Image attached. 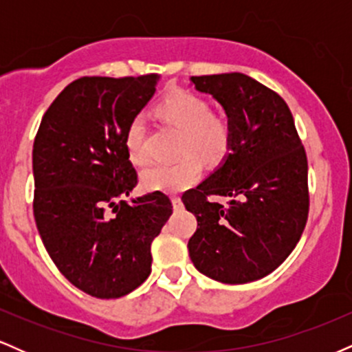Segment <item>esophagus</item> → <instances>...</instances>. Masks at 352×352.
I'll list each match as a JSON object with an SVG mask.
<instances>
[{
    "mask_svg": "<svg viewBox=\"0 0 352 352\" xmlns=\"http://www.w3.org/2000/svg\"><path fill=\"white\" fill-rule=\"evenodd\" d=\"M172 204H173V208H175V210L182 208V199H180L179 195H173L172 197Z\"/></svg>",
    "mask_w": 352,
    "mask_h": 352,
    "instance_id": "obj_1",
    "label": "esophagus"
}]
</instances>
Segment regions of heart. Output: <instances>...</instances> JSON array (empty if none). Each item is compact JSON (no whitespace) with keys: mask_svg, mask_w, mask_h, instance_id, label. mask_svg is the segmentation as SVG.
Segmentation results:
<instances>
[{"mask_svg":"<svg viewBox=\"0 0 352 352\" xmlns=\"http://www.w3.org/2000/svg\"><path fill=\"white\" fill-rule=\"evenodd\" d=\"M157 114L165 124L179 129L177 151L184 153L175 162L148 165L142 172V184L152 190L187 188L200 175V162L218 165L232 148L233 125L225 112L212 111L208 99L190 89H172L155 106ZM147 127L140 117L131 120L125 131L124 144L131 162L137 165L148 160Z\"/></svg>","mask_w":352,"mask_h":352,"instance_id":"1","label":"heart"}]
</instances>
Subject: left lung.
Returning a JSON list of instances; mask_svg holds the SVG:
<instances>
[{
	"label": "left lung",
	"instance_id": "obj_1",
	"mask_svg": "<svg viewBox=\"0 0 352 352\" xmlns=\"http://www.w3.org/2000/svg\"><path fill=\"white\" fill-rule=\"evenodd\" d=\"M192 82L225 107L233 140L223 165L182 195L197 217L190 258L217 281H256L289 256L308 221L305 145L285 99L250 76H193Z\"/></svg>",
	"mask_w": 352,
	"mask_h": 352
}]
</instances>
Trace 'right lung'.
<instances>
[{"instance_id": "obj_1", "label": "right lung", "mask_w": 352, "mask_h": 352, "mask_svg": "<svg viewBox=\"0 0 352 352\" xmlns=\"http://www.w3.org/2000/svg\"><path fill=\"white\" fill-rule=\"evenodd\" d=\"M155 82V74L72 80L34 139L36 227L66 280L100 300L125 296L147 280L151 245L172 215L159 190L120 200L139 182L125 131Z\"/></svg>"}]
</instances>
